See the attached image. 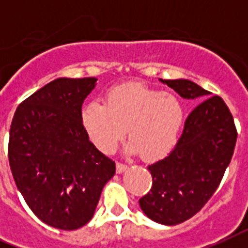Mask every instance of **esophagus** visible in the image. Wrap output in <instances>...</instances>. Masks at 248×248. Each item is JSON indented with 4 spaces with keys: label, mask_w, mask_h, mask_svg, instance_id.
Here are the masks:
<instances>
[{
    "label": "esophagus",
    "mask_w": 248,
    "mask_h": 248,
    "mask_svg": "<svg viewBox=\"0 0 248 248\" xmlns=\"http://www.w3.org/2000/svg\"><path fill=\"white\" fill-rule=\"evenodd\" d=\"M127 168H128L127 164H124V163L117 162V164H116V172L117 173H124Z\"/></svg>",
    "instance_id": "1"
}]
</instances>
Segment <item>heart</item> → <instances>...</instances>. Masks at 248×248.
I'll list each match as a JSON object with an SVG mask.
<instances>
[{"label": "heart", "instance_id": "obj_1", "mask_svg": "<svg viewBox=\"0 0 248 248\" xmlns=\"http://www.w3.org/2000/svg\"><path fill=\"white\" fill-rule=\"evenodd\" d=\"M185 117L178 96L141 82L114 86L106 104L90 102L81 112L84 130L98 150L114 152L127 128V152L140 153L145 160H158L172 150Z\"/></svg>", "mask_w": 248, "mask_h": 248}]
</instances>
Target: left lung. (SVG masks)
<instances>
[{
	"label": "left lung",
	"instance_id": "1",
	"mask_svg": "<svg viewBox=\"0 0 248 248\" xmlns=\"http://www.w3.org/2000/svg\"><path fill=\"white\" fill-rule=\"evenodd\" d=\"M185 99H204L210 93L185 78L162 80ZM237 130L231 110L218 95L201 102L187 117L170 154L152 166L153 185L139 200L148 218L176 225L192 218L218 188L231 163Z\"/></svg>",
	"mask_w": 248,
	"mask_h": 248
}]
</instances>
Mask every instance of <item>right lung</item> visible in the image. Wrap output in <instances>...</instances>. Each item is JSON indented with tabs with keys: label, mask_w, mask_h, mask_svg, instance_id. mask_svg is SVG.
I'll list each match as a JSON object with an SVG mask.
<instances>
[{
	"label": "right lung",
	"mask_w": 248,
	"mask_h": 248,
	"mask_svg": "<svg viewBox=\"0 0 248 248\" xmlns=\"http://www.w3.org/2000/svg\"><path fill=\"white\" fill-rule=\"evenodd\" d=\"M98 78H56L14 114L9 162L24 200L46 224L74 231L94 215L116 164L89 141L81 107Z\"/></svg>",
	"instance_id": "add662e5"
}]
</instances>
